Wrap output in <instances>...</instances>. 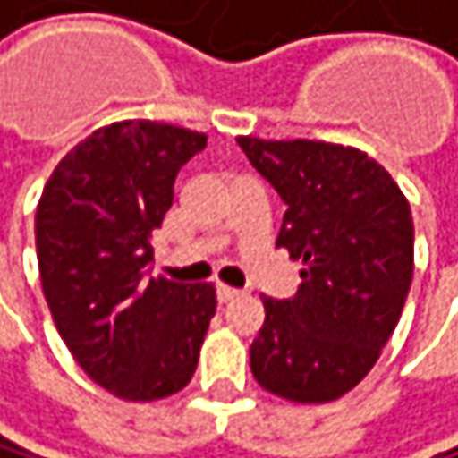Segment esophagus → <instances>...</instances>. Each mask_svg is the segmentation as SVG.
I'll use <instances>...</instances> for the list:
<instances>
[{
	"label": "esophagus",
	"instance_id": "1",
	"mask_svg": "<svg viewBox=\"0 0 458 458\" xmlns=\"http://www.w3.org/2000/svg\"><path fill=\"white\" fill-rule=\"evenodd\" d=\"M239 296V291L236 288H231V285H216V302L219 305H227L231 299H236Z\"/></svg>",
	"mask_w": 458,
	"mask_h": 458
}]
</instances>
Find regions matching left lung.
I'll return each instance as SVG.
<instances>
[{"label":"left lung","instance_id":"left-lung-1","mask_svg":"<svg viewBox=\"0 0 458 458\" xmlns=\"http://www.w3.org/2000/svg\"><path fill=\"white\" fill-rule=\"evenodd\" d=\"M236 142L285 203L277 247L305 263L291 299L263 296L267 321L250 346L252 377L288 401H335L374 368L407 302L415 269L410 203L357 148Z\"/></svg>","mask_w":458,"mask_h":458}]
</instances>
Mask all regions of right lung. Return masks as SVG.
<instances>
[{
    "mask_svg": "<svg viewBox=\"0 0 458 458\" xmlns=\"http://www.w3.org/2000/svg\"><path fill=\"white\" fill-rule=\"evenodd\" d=\"M206 134L153 120L93 131L51 173L35 214L43 296L81 371L126 401L189 385L216 313L214 285L148 277L153 231Z\"/></svg>",
    "mask_w": 458,
    "mask_h": 458,
    "instance_id": "1",
    "label": "right lung"
}]
</instances>
